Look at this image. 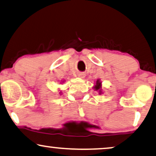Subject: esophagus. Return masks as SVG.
<instances>
[{"mask_svg":"<svg viewBox=\"0 0 156 156\" xmlns=\"http://www.w3.org/2000/svg\"><path fill=\"white\" fill-rule=\"evenodd\" d=\"M78 77H79V78H83L85 77V74L84 73H79V74H78Z\"/></svg>","mask_w":156,"mask_h":156,"instance_id":"1","label":"esophagus"}]
</instances>
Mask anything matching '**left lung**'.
Listing matches in <instances>:
<instances>
[{"label":"left lung","instance_id":"1","mask_svg":"<svg viewBox=\"0 0 156 156\" xmlns=\"http://www.w3.org/2000/svg\"><path fill=\"white\" fill-rule=\"evenodd\" d=\"M101 83L99 82V80H97V82H96V85L95 86V87H94V89L98 90H99V94H101Z\"/></svg>","mask_w":156,"mask_h":156}]
</instances>
